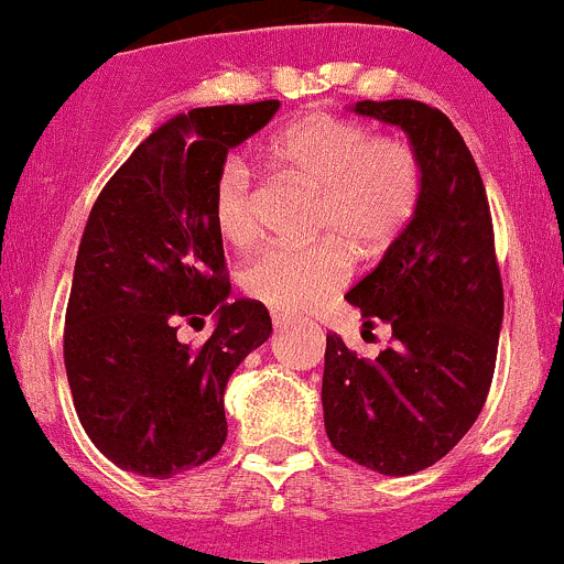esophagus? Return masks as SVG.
I'll return each instance as SVG.
<instances>
[{"label": "esophagus", "instance_id": "obj_1", "mask_svg": "<svg viewBox=\"0 0 564 564\" xmlns=\"http://www.w3.org/2000/svg\"><path fill=\"white\" fill-rule=\"evenodd\" d=\"M271 321H274V328H282L290 323V315L288 312H274V315H271Z\"/></svg>", "mask_w": 564, "mask_h": 564}]
</instances>
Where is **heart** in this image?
<instances>
[{
  "label": "heart",
  "instance_id": "1",
  "mask_svg": "<svg viewBox=\"0 0 564 564\" xmlns=\"http://www.w3.org/2000/svg\"><path fill=\"white\" fill-rule=\"evenodd\" d=\"M269 153L317 188L310 230L315 243H271L241 271L252 299L274 310H310L350 280V253L383 254L414 219L422 199V161L405 139L372 137L361 122L306 115L284 126ZM214 221L232 247L260 236L263 188L241 155H227L214 175Z\"/></svg>",
  "mask_w": 564,
  "mask_h": 564
}]
</instances>
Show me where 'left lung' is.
Returning a JSON list of instances; mask_svg holds the SVG:
<instances>
[{
	"instance_id": "left-lung-1",
	"label": "left lung",
	"mask_w": 564,
	"mask_h": 564,
	"mask_svg": "<svg viewBox=\"0 0 564 564\" xmlns=\"http://www.w3.org/2000/svg\"><path fill=\"white\" fill-rule=\"evenodd\" d=\"M356 115L409 133L422 199L403 236L345 299L392 343L359 359L326 337L323 422L339 455L372 471L416 474L469 433L494 381L505 290L482 177L458 128L422 100H359Z\"/></svg>"
}]
</instances>
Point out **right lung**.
Returning a JSON list of instances; mask_svg holds the SVG:
<instances>
[{"mask_svg": "<svg viewBox=\"0 0 564 564\" xmlns=\"http://www.w3.org/2000/svg\"><path fill=\"white\" fill-rule=\"evenodd\" d=\"M280 100L203 106L155 128L95 199L65 310V370L90 442L120 469L170 479L227 438L225 387L271 337L260 301H227L214 175ZM217 315L203 346L180 321Z\"/></svg>", "mask_w": 564, "mask_h": 564, "instance_id": "right-lung-1", "label": "right lung"}]
</instances>
